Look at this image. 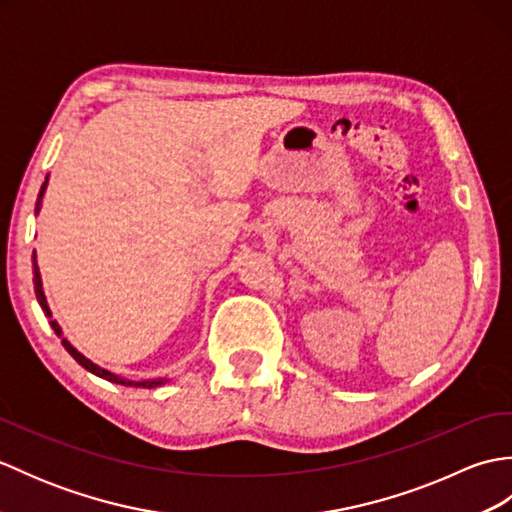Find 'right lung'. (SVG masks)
Wrapping results in <instances>:
<instances>
[{
    "label": "right lung",
    "mask_w": 512,
    "mask_h": 512,
    "mask_svg": "<svg viewBox=\"0 0 512 512\" xmlns=\"http://www.w3.org/2000/svg\"><path fill=\"white\" fill-rule=\"evenodd\" d=\"M46 187H48V178H46V182H43V187H41V191H39L35 213H39V206H41V200H43V193H46ZM32 275H35V277H32V281H35V292H37L39 306H41L43 314H46V317L50 319V325H52L54 334L61 336L63 347L72 354V358H74L76 363L88 369V372H92V374H96V376H101V378H105V380H110V383H116V385H125V387H158V385L165 383V380H162V378H158V380H140V383H136V380H127V378H121V376H116V374H112V372H107V369H103V367H99L96 363H92L90 358H85L79 350H76V347L70 345L68 339H63V332H61V328H59V323L52 321V312H50V308H48L46 295H43V288H41V275H39V266H37V253H32Z\"/></svg>",
    "instance_id": "right-lung-1"
}]
</instances>
